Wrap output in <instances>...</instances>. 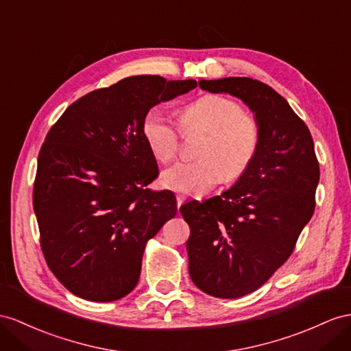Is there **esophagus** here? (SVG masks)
<instances>
[{"instance_id":"34e87169","label":"esophagus","mask_w":351,"mask_h":351,"mask_svg":"<svg viewBox=\"0 0 351 351\" xmlns=\"http://www.w3.org/2000/svg\"><path fill=\"white\" fill-rule=\"evenodd\" d=\"M184 202H185V197H184V195H181V194L176 195V204H178V208H181Z\"/></svg>"}]
</instances>
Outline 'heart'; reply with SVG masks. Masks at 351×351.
<instances>
[{
    "mask_svg": "<svg viewBox=\"0 0 351 351\" xmlns=\"http://www.w3.org/2000/svg\"><path fill=\"white\" fill-rule=\"evenodd\" d=\"M181 128L190 133L208 132L199 160H182L163 170L161 184L182 194L200 195L209 191L222 178L231 181L243 175L252 165L261 141L255 117L230 97L204 95L181 111ZM147 145L157 160H172L181 147V129L154 108L142 124Z\"/></svg>",
    "mask_w": 351,
    "mask_h": 351,
    "instance_id": "b5f03b06",
    "label": "heart"
}]
</instances>
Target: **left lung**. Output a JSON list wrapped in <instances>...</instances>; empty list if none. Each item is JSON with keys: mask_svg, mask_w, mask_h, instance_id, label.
I'll return each instance as SVG.
<instances>
[{"mask_svg": "<svg viewBox=\"0 0 351 351\" xmlns=\"http://www.w3.org/2000/svg\"><path fill=\"white\" fill-rule=\"evenodd\" d=\"M199 86L241 99L261 130L252 165L230 190L179 209L191 230L186 252L194 285L217 298H240L293 252L316 206L319 161L308 128L269 86L247 77Z\"/></svg>", "mask_w": 351, "mask_h": 351, "instance_id": "obj_1", "label": "left lung"}]
</instances>
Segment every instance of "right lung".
<instances>
[{
  "mask_svg": "<svg viewBox=\"0 0 351 351\" xmlns=\"http://www.w3.org/2000/svg\"><path fill=\"white\" fill-rule=\"evenodd\" d=\"M195 87L128 77L80 97L47 133L34 182L40 243L51 273L80 298L130 293L147 241L176 215L172 191L147 188L158 167L142 124L152 106Z\"/></svg>",
  "mask_w": 351,
  "mask_h": 351,
  "instance_id": "1",
  "label": "right lung"
}]
</instances>
